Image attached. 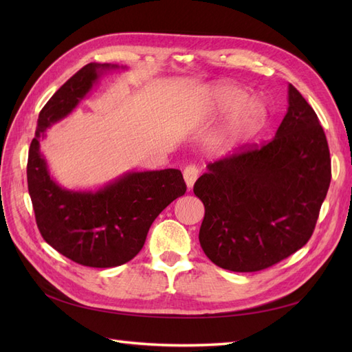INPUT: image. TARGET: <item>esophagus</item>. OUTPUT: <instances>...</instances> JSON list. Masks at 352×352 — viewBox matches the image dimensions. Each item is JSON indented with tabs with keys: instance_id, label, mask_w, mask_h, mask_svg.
<instances>
[{
	"instance_id": "esophagus-1",
	"label": "esophagus",
	"mask_w": 352,
	"mask_h": 352,
	"mask_svg": "<svg viewBox=\"0 0 352 352\" xmlns=\"http://www.w3.org/2000/svg\"><path fill=\"white\" fill-rule=\"evenodd\" d=\"M198 175H199V168L195 164H189L185 167L184 179H185V184H186L188 189H192Z\"/></svg>"
}]
</instances>
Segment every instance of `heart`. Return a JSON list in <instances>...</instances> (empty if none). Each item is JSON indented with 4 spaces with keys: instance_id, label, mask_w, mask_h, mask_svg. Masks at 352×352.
Returning <instances> with one entry per match:
<instances>
[{
    "instance_id": "b5f03b06",
    "label": "heart",
    "mask_w": 352,
    "mask_h": 352,
    "mask_svg": "<svg viewBox=\"0 0 352 352\" xmlns=\"http://www.w3.org/2000/svg\"><path fill=\"white\" fill-rule=\"evenodd\" d=\"M247 98V89L235 85H220L212 95L208 107L202 113V120L212 122L239 109L233 113L219 138L217 145L220 148L235 146L252 140L265 124L269 114L267 105L258 97Z\"/></svg>"
}]
</instances>
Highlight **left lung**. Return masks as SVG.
<instances>
[{
	"label": "left lung",
	"instance_id": "8db88e82",
	"mask_svg": "<svg viewBox=\"0 0 352 352\" xmlns=\"http://www.w3.org/2000/svg\"><path fill=\"white\" fill-rule=\"evenodd\" d=\"M330 185V154L314 110L292 85L273 140L207 166L194 185L206 207L199 243L221 269L258 272L302 248Z\"/></svg>",
	"mask_w": 352,
	"mask_h": 352
}]
</instances>
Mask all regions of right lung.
Masks as SVG:
<instances>
[{"label": "right lung", "mask_w": 352, "mask_h": 352, "mask_svg": "<svg viewBox=\"0 0 352 352\" xmlns=\"http://www.w3.org/2000/svg\"><path fill=\"white\" fill-rule=\"evenodd\" d=\"M113 70L127 67L89 63L52 95L39 113L28 158V188L42 238L72 261L98 269L132 260L157 216L186 190L177 168L126 172L97 189H67L50 173L41 140Z\"/></svg>", "instance_id": "add662e5"}]
</instances>
